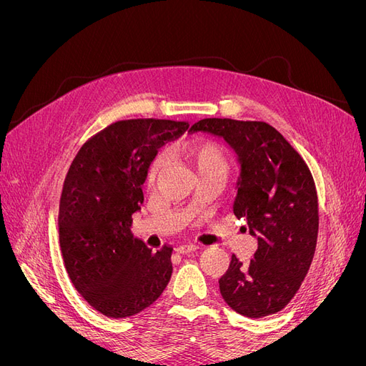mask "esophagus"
<instances>
[{
  "label": "esophagus",
  "instance_id": "34e87169",
  "mask_svg": "<svg viewBox=\"0 0 366 366\" xmlns=\"http://www.w3.org/2000/svg\"><path fill=\"white\" fill-rule=\"evenodd\" d=\"M198 249H200V246L194 244V242H189V244H179L175 250L179 253H189V252H195Z\"/></svg>",
  "mask_w": 366,
  "mask_h": 366
}]
</instances>
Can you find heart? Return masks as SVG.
<instances>
[{"mask_svg": "<svg viewBox=\"0 0 366 366\" xmlns=\"http://www.w3.org/2000/svg\"><path fill=\"white\" fill-rule=\"evenodd\" d=\"M184 157L195 166L197 171L206 169L217 163H223L219 151L212 145H194L186 148ZM154 172H156V164H152V168L149 169V179H152Z\"/></svg>", "mask_w": 366, "mask_h": 366, "instance_id": "heart-1", "label": "heart"}]
</instances>
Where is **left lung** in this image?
Segmentation results:
<instances>
[{
	"label": "left lung",
	"instance_id": "8db88e82",
	"mask_svg": "<svg viewBox=\"0 0 366 366\" xmlns=\"http://www.w3.org/2000/svg\"><path fill=\"white\" fill-rule=\"evenodd\" d=\"M223 139L239 166L234 214L244 218L258 250L232 254L221 276L226 304L247 317L274 315L292 301L313 261L319 214L313 175L297 151L265 122L203 119L189 132Z\"/></svg>",
	"mask_w": 366,
	"mask_h": 366
}]
</instances>
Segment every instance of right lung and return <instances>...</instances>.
Wrapping results in <instances>:
<instances>
[{
    "instance_id": "right-lung-1",
    "label": "right lung",
    "mask_w": 366,
    "mask_h": 366,
    "mask_svg": "<svg viewBox=\"0 0 366 366\" xmlns=\"http://www.w3.org/2000/svg\"><path fill=\"white\" fill-rule=\"evenodd\" d=\"M187 128L166 119L119 120L84 143L65 177L58 219L65 269L108 317L140 313L171 280L172 247L152 252L129 227L157 149Z\"/></svg>"
}]
</instances>
